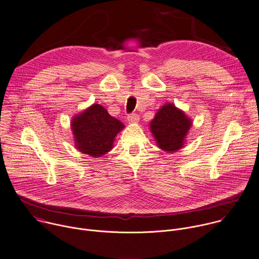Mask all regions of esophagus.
<instances>
[{
  "label": "esophagus",
  "instance_id": "1",
  "mask_svg": "<svg viewBox=\"0 0 259 259\" xmlns=\"http://www.w3.org/2000/svg\"><path fill=\"white\" fill-rule=\"evenodd\" d=\"M127 120H128V122L131 123V124H136V123H138V121H139V116H138L137 114H131V115L128 116Z\"/></svg>",
  "mask_w": 259,
  "mask_h": 259
}]
</instances>
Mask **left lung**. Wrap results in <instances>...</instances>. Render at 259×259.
Returning <instances> with one entry per match:
<instances>
[{
  "instance_id": "obj_1",
  "label": "left lung",
  "mask_w": 259,
  "mask_h": 259,
  "mask_svg": "<svg viewBox=\"0 0 259 259\" xmlns=\"http://www.w3.org/2000/svg\"><path fill=\"white\" fill-rule=\"evenodd\" d=\"M191 126L192 119L171 103L161 106L149 124L156 145L166 152L184 147Z\"/></svg>"
}]
</instances>
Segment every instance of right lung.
<instances>
[{
    "instance_id": "1",
    "label": "right lung",
    "mask_w": 259,
    "mask_h": 259,
    "mask_svg": "<svg viewBox=\"0 0 259 259\" xmlns=\"http://www.w3.org/2000/svg\"><path fill=\"white\" fill-rule=\"evenodd\" d=\"M125 125L99 104H94L71 120L75 147L84 154L100 157L111 151Z\"/></svg>"
}]
</instances>
